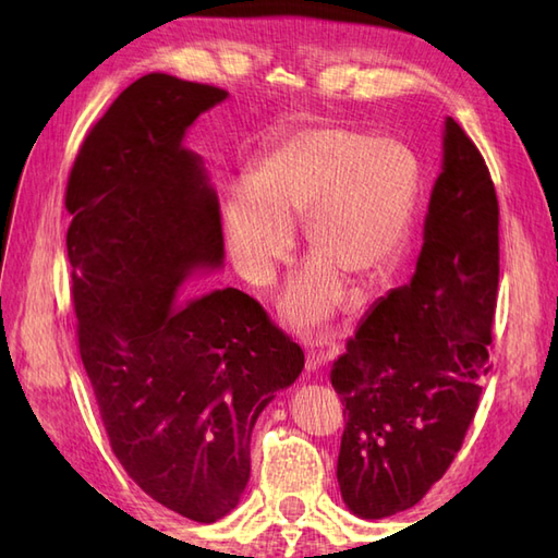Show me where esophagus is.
<instances>
[{"mask_svg":"<svg viewBox=\"0 0 558 558\" xmlns=\"http://www.w3.org/2000/svg\"><path fill=\"white\" fill-rule=\"evenodd\" d=\"M304 350H306V369L314 372L318 366H324L336 357L338 342L328 333V330H322V333L304 336Z\"/></svg>","mask_w":558,"mask_h":558,"instance_id":"34e87169","label":"esophagus"}]
</instances>
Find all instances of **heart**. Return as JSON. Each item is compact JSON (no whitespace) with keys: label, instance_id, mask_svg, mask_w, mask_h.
Wrapping results in <instances>:
<instances>
[{"label":"heart","instance_id":"heart-1","mask_svg":"<svg viewBox=\"0 0 558 558\" xmlns=\"http://www.w3.org/2000/svg\"><path fill=\"white\" fill-rule=\"evenodd\" d=\"M244 182L222 198L234 266L264 286L290 252V222L304 218L316 260L292 280L286 312L294 322H318L338 306L340 278L366 286L396 260L417 196V162L393 138L318 126L268 150Z\"/></svg>","mask_w":558,"mask_h":558}]
</instances>
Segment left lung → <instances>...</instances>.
I'll list each match as a JSON object with an SVG mask.
<instances>
[{
	"mask_svg": "<svg viewBox=\"0 0 558 558\" xmlns=\"http://www.w3.org/2000/svg\"><path fill=\"white\" fill-rule=\"evenodd\" d=\"M496 292V189L482 153L448 117L414 276L374 302L330 366L345 405L338 484L354 515L408 511L446 475L492 369Z\"/></svg>",
	"mask_w": 558,
	"mask_h": 558,
	"instance_id": "obj_1",
	"label": "left lung"
}]
</instances>
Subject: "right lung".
Returning <instances> with one entry per match:
<instances>
[{"instance_id": "right-lung-1", "label": "right lung", "mask_w": 558, "mask_h": 558, "mask_svg": "<svg viewBox=\"0 0 558 558\" xmlns=\"http://www.w3.org/2000/svg\"><path fill=\"white\" fill-rule=\"evenodd\" d=\"M225 98L208 83L141 76L93 124L64 196L78 352L112 453L150 499L196 523L240 501L258 414L304 366L242 290L180 300L194 270L225 256L218 198L182 146Z\"/></svg>"}]
</instances>
